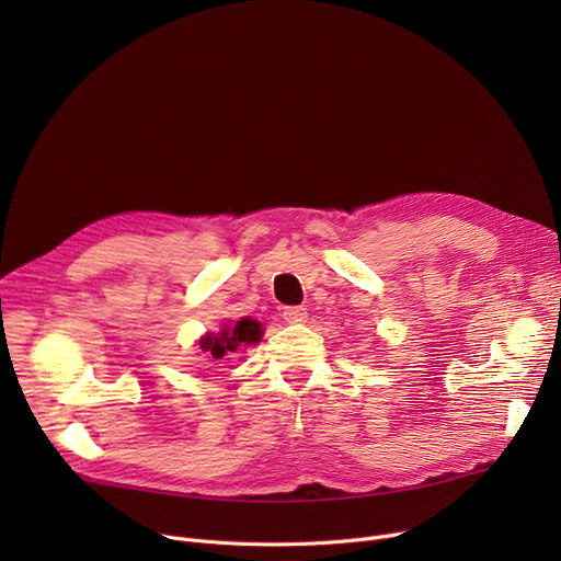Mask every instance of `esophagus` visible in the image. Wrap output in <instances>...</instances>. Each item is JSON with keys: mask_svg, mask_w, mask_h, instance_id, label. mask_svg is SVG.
<instances>
[{"mask_svg": "<svg viewBox=\"0 0 561 561\" xmlns=\"http://www.w3.org/2000/svg\"><path fill=\"white\" fill-rule=\"evenodd\" d=\"M284 320L290 322V325H300V322L307 320V309L305 307H286Z\"/></svg>", "mask_w": 561, "mask_h": 561, "instance_id": "1", "label": "esophagus"}]
</instances>
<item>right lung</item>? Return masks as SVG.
<instances>
[{"mask_svg":"<svg viewBox=\"0 0 561 561\" xmlns=\"http://www.w3.org/2000/svg\"><path fill=\"white\" fill-rule=\"evenodd\" d=\"M261 325L252 318H241L236 320L233 325H222L218 334H206L199 339V350L211 362H220L231 352L239 350L241 345H252L261 341Z\"/></svg>","mask_w":561,"mask_h":561,"instance_id":"add662e5","label":"right lung"}]
</instances>
